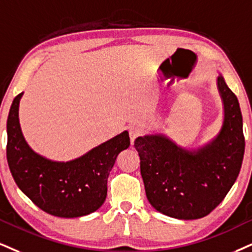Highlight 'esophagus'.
I'll list each match as a JSON object with an SVG mask.
<instances>
[{"label":"esophagus","mask_w":252,"mask_h":252,"mask_svg":"<svg viewBox=\"0 0 252 252\" xmlns=\"http://www.w3.org/2000/svg\"><path fill=\"white\" fill-rule=\"evenodd\" d=\"M128 133H129V139H131V142H132V145H133V144H134L135 139L141 134V131H140V128H139V127L131 126L128 128Z\"/></svg>","instance_id":"1"}]
</instances>
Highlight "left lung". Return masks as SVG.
<instances>
[{
  "mask_svg": "<svg viewBox=\"0 0 252 252\" xmlns=\"http://www.w3.org/2000/svg\"><path fill=\"white\" fill-rule=\"evenodd\" d=\"M223 121L212 140L182 147L162 133L135 139L147 200L155 210L178 220L207 216L230 190L244 157L240 102L221 73L216 79Z\"/></svg>",
  "mask_w": 252,
  "mask_h": 252,
  "instance_id": "1",
  "label": "left lung"
}]
</instances>
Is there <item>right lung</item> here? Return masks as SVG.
Returning a JSON list of instances; mask_svg holds the SVG:
<instances>
[{
  "label": "right lung",
  "mask_w": 252,
  "mask_h": 252,
  "mask_svg": "<svg viewBox=\"0 0 252 252\" xmlns=\"http://www.w3.org/2000/svg\"><path fill=\"white\" fill-rule=\"evenodd\" d=\"M23 92L12 101L7 120V160L15 182L37 207L50 215L73 219L102 206L107 178L120 152L131 145L128 132L70 161H55L36 153L22 133L18 110Z\"/></svg>",
  "instance_id": "1"
}]
</instances>
